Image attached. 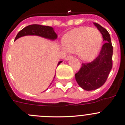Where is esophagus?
<instances>
[{
	"label": "esophagus",
	"instance_id": "34e87169",
	"mask_svg": "<svg viewBox=\"0 0 125 125\" xmlns=\"http://www.w3.org/2000/svg\"><path fill=\"white\" fill-rule=\"evenodd\" d=\"M72 58V55H68L67 57H65V60H70V59H71Z\"/></svg>",
	"mask_w": 125,
	"mask_h": 125
}]
</instances>
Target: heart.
Returning a JSON list of instances; mask_svg holds the SVG:
<instances>
[{
    "label": "heart",
    "instance_id": "1",
    "mask_svg": "<svg viewBox=\"0 0 125 125\" xmlns=\"http://www.w3.org/2000/svg\"><path fill=\"white\" fill-rule=\"evenodd\" d=\"M63 44L67 51L77 52L83 60L91 61L101 51L102 36L96 28H78L67 32L63 36Z\"/></svg>",
    "mask_w": 125,
    "mask_h": 125
}]
</instances>
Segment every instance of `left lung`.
Returning a JSON list of instances; mask_svg holds the SVG:
<instances>
[{
	"instance_id": "8db88e82",
	"label": "left lung",
	"mask_w": 125,
	"mask_h": 125,
	"mask_svg": "<svg viewBox=\"0 0 125 125\" xmlns=\"http://www.w3.org/2000/svg\"><path fill=\"white\" fill-rule=\"evenodd\" d=\"M94 24L102 34L105 43L96 59L91 62L83 63L80 70L75 74L79 86L86 91L95 90L101 87L107 81L112 68L113 46L110 34L99 24Z\"/></svg>"
}]
</instances>
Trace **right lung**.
I'll return each mask as SVG.
<instances>
[{
	"instance_id": "1",
	"label": "right lung",
	"mask_w": 125,
	"mask_h": 125,
	"mask_svg": "<svg viewBox=\"0 0 125 125\" xmlns=\"http://www.w3.org/2000/svg\"><path fill=\"white\" fill-rule=\"evenodd\" d=\"M28 35H36V36H41L42 38L51 39V40H55L57 38V35L55 32L53 28L51 26H47L34 24L27 26L26 27L24 28L23 30H21L17 34L15 40H17V39L21 38L22 36H28ZM62 62V61L59 62L58 65ZM51 84L52 83H51Z\"/></svg>"
}]
</instances>
